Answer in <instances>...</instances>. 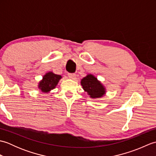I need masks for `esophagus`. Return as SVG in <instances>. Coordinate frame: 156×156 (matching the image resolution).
Returning a JSON list of instances; mask_svg holds the SVG:
<instances>
[{"instance_id": "34e87169", "label": "esophagus", "mask_w": 156, "mask_h": 156, "mask_svg": "<svg viewBox=\"0 0 156 156\" xmlns=\"http://www.w3.org/2000/svg\"><path fill=\"white\" fill-rule=\"evenodd\" d=\"M68 77L71 79H74L76 77V74H74V73H68Z\"/></svg>"}]
</instances>
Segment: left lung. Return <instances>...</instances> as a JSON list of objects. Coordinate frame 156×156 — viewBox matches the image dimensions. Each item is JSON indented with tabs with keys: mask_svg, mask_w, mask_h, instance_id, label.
I'll list each match as a JSON object with an SVG mask.
<instances>
[{
	"mask_svg": "<svg viewBox=\"0 0 156 156\" xmlns=\"http://www.w3.org/2000/svg\"><path fill=\"white\" fill-rule=\"evenodd\" d=\"M82 88L92 98H101L105 94L106 89L92 74H88L81 80Z\"/></svg>",
	"mask_w": 156,
	"mask_h": 156,
	"instance_id": "1",
	"label": "left lung"
}]
</instances>
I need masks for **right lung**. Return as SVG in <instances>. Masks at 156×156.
Listing matches in <instances>:
<instances>
[{
	"mask_svg": "<svg viewBox=\"0 0 156 156\" xmlns=\"http://www.w3.org/2000/svg\"><path fill=\"white\" fill-rule=\"evenodd\" d=\"M62 77L60 75L55 74L49 72L43 76V79L39 82L38 88L43 92H49L55 88L59 80Z\"/></svg>",
	"mask_w": 156,
	"mask_h": 156,
	"instance_id": "add662e5",
	"label": "right lung"
}]
</instances>
